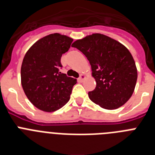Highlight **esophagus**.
Masks as SVG:
<instances>
[{
  "instance_id": "1",
  "label": "esophagus",
  "mask_w": 155,
  "mask_h": 155,
  "mask_svg": "<svg viewBox=\"0 0 155 155\" xmlns=\"http://www.w3.org/2000/svg\"><path fill=\"white\" fill-rule=\"evenodd\" d=\"M84 79H85V76L84 74H81L80 78L78 79V82H83Z\"/></svg>"
}]
</instances>
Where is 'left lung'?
Segmentation results:
<instances>
[{"instance_id": "obj_1", "label": "left lung", "mask_w": 155, "mask_h": 155, "mask_svg": "<svg viewBox=\"0 0 155 155\" xmlns=\"http://www.w3.org/2000/svg\"><path fill=\"white\" fill-rule=\"evenodd\" d=\"M89 61L96 87L88 92L90 99L105 109L124 105L134 93L137 70L131 53L120 42L94 33L76 40L72 46Z\"/></svg>"}]
</instances>
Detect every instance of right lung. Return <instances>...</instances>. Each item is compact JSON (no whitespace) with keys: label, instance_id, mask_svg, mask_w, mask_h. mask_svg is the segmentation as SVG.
Masks as SVG:
<instances>
[{"label":"right lung","instance_id":"add662e5","mask_svg":"<svg viewBox=\"0 0 155 155\" xmlns=\"http://www.w3.org/2000/svg\"><path fill=\"white\" fill-rule=\"evenodd\" d=\"M73 39L53 33L35 42L23 59L22 88L30 102L44 112H54L68 103L77 80L60 72L61 59Z\"/></svg>","mask_w":155,"mask_h":155}]
</instances>
